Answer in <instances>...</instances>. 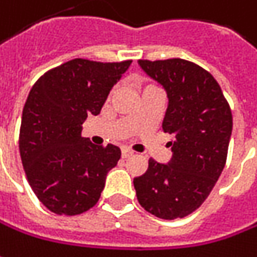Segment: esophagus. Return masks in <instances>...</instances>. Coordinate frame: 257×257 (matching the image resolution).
I'll return each instance as SVG.
<instances>
[{
  "label": "esophagus",
  "instance_id": "34e87169",
  "mask_svg": "<svg viewBox=\"0 0 257 257\" xmlns=\"http://www.w3.org/2000/svg\"><path fill=\"white\" fill-rule=\"evenodd\" d=\"M134 155V151H131L129 148H122V158H129Z\"/></svg>",
  "mask_w": 257,
  "mask_h": 257
}]
</instances>
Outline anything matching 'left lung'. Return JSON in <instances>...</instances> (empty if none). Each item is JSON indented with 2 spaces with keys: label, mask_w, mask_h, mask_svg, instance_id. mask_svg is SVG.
<instances>
[{
  "label": "left lung",
  "mask_w": 257,
  "mask_h": 257,
  "mask_svg": "<svg viewBox=\"0 0 257 257\" xmlns=\"http://www.w3.org/2000/svg\"><path fill=\"white\" fill-rule=\"evenodd\" d=\"M142 70L161 83L168 96L162 131L173 158L134 180L137 198L148 213L165 220L183 218L204 203L223 171L233 117L217 80L183 59L140 60Z\"/></svg>",
  "instance_id": "8db88e82"
}]
</instances>
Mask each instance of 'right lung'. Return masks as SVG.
<instances>
[{
    "label": "right lung",
    "mask_w": 257,
    "mask_h": 257,
    "mask_svg": "<svg viewBox=\"0 0 257 257\" xmlns=\"http://www.w3.org/2000/svg\"><path fill=\"white\" fill-rule=\"evenodd\" d=\"M132 60L73 59L46 72L31 87L20 128V155L28 184L43 206L76 216L95 206L120 150L93 145L82 125L99 115L107 95Z\"/></svg>",
    "instance_id": "1"
}]
</instances>
